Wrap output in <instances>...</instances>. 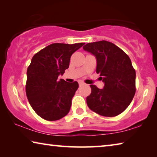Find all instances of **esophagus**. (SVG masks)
I'll return each instance as SVG.
<instances>
[{"label":"esophagus","instance_id":"esophagus-1","mask_svg":"<svg viewBox=\"0 0 157 157\" xmlns=\"http://www.w3.org/2000/svg\"><path fill=\"white\" fill-rule=\"evenodd\" d=\"M78 83H79V86H82V85H83V84H84V82H82V81H79V82H78Z\"/></svg>","mask_w":157,"mask_h":157}]
</instances>
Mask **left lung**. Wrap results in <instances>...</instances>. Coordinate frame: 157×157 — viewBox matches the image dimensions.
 Masks as SVG:
<instances>
[{"label":"left lung","instance_id":"obj_1","mask_svg":"<svg viewBox=\"0 0 157 157\" xmlns=\"http://www.w3.org/2000/svg\"><path fill=\"white\" fill-rule=\"evenodd\" d=\"M83 49L96 58V73L105 83L102 89L90 85L87 105L101 116L119 115L129 105L136 92V71L129 56L115 44L104 40L86 44Z\"/></svg>","mask_w":157,"mask_h":157}]
</instances>
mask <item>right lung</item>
Wrapping results in <instances>:
<instances>
[{"mask_svg": "<svg viewBox=\"0 0 157 157\" xmlns=\"http://www.w3.org/2000/svg\"><path fill=\"white\" fill-rule=\"evenodd\" d=\"M84 44H52L33 56L27 70L25 91L32 108L41 118L57 121L70 111L78 83L58 79V76L64 73L71 55Z\"/></svg>", "mask_w": 157, "mask_h": 157, "instance_id": "1", "label": "right lung"}]
</instances>
